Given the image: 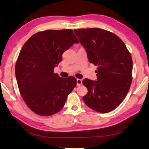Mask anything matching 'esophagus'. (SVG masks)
<instances>
[{
  "mask_svg": "<svg viewBox=\"0 0 149 149\" xmlns=\"http://www.w3.org/2000/svg\"><path fill=\"white\" fill-rule=\"evenodd\" d=\"M82 83H83V81L80 79H77V86H80V85L82 84Z\"/></svg>",
  "mask_w": 149,
  "mask_h": 149,
  "instance_id": "1",
  "label": "esophagus"
}]
</instances>
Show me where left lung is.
<instances>
[{"mask_svg": "<svg viewBox=\"0 0 149 149\" xmlns=\"http://www.w3.org/2000/svg\"><path fill=\"white\" fill-rule=\"evenodd\" d=\"M88 60L98 66L97 81L84 79L88 89L83 97L86 106L97 112L108 113L125 99L132 82V60L122 40L99 28L75 29Z\"/></svg>", "mask_w": 149, "mask_h": 149, "instance_id": "obj_1", "label": "left lung"}]
</instances>
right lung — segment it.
<instances>
[{"label":"right lung","instance_id":"add662e5","mask_svg":"<svg viewBox=\"0 0 149 149\" xmlns=\"http://www.w3.org/2000/svg\"><path fill=\"white\" fill-rule=\"evenodd\" d=\"M78 43L72 29L47 30L34 34L22 47L15 75L21 95L33 112L50 116L64 106L77 80L60 77L54 68L62 61L63 53Z\"/></svg>","mask_w":149,"mask_h":149}]
</instances>
